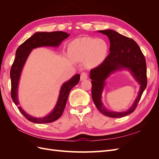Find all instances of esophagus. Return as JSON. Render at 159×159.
I'll return each instance as SVG.
<instances>
[{
  "label": "esophagus",
  "mask_w": 159,
  "mask_h": 159,
  "mask_svg": "<svg viewBox=\"0 0 159 159\" xmlns=\"http://www.w3.org/2000/svg\"><path fill=\"white\" fill-rule=\"evenodd\" d=\"M88 79V74L85 72H83L80 75V81H84Z\"/></svg>",
  "instance_id": "obj_1"
}]
</instances>
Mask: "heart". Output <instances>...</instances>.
<instances>
[{
    "label": "heart",
    "mask_w": 159,
    "mask_h": 159,
    "mask_svg": "<svg viewBox=\"0 0 159 159\" xmlns=\"http://www.w3.org/2000/svg\"><path fill=\"white\" fill-rule=\"evenodd\" d=\"M69 52L74 61H84L86 67L94 68L106 58L109 45L102 38L81 37L70 42Z\"/></svg>",
    "instance_id": "1"
}]
</instances>
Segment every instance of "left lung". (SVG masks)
Here are the masks:
<instances>
[{"label": "left lung", "instance_id": "8db88e82", "mask_svg": "<svg viewBox=\"0 0 159 159\" xmlns=\"http://www.w3.org/2000/svg\"><path fill=\"white\" fill-rule=\"evenodd\" d=\"M107 36L110 42L109 55L97 68L90 70L91 80V95L96 107L105 116L119 118L133 112L147 88V65L145 56L138 44L131 38H127L113 30H98ZM128 70L139 85L138 97L130 108L125 112L109 111L102 102V93L106 80L114 72Z\"/></svg>", "mask_w": 159, "mask_h": 159}]
</instances>
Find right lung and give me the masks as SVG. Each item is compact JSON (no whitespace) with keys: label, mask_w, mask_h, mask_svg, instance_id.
I'll return each mask as SVG.
<instances>
[{"label":"right lung","mask_w":159,"mask_h":159,"mask_svg":"<svg viewBox=\"0 0 159 159\" xmlns=\"http://www.w3.org/2000/svg\"><path fill=\"white\" fill-rule=\"evenodd\" d=\"M69 36V34L61 31L36 32L18 48L16 52V57L13 62L10 74L11 79V97L16 105L20 104L18 97V88L22 71L32 50L40 47H59L62 41L66 39ZM80 79V75L75 74L61 85L58 99L55 107L48 115L44 117H33L28 114L22 107L19 106L18 109L24 116L31 122L42 124L54 121L59 119L63 113L70 91L79 83Z\"/></svg>","instance_id":"1"}]
</instances>
